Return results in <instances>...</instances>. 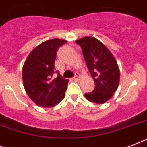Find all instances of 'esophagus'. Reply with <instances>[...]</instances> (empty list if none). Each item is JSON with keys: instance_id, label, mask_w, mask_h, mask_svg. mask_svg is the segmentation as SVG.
I'll use <instances>...</instances> for the list:
<instances>
[{"instance_id": "esophagus-1", "label": "esophagus", "mask_w": 147, "mask_h": 147, "mask_svg": "<svg viewBox=\"0 0 147 147\" xmlns=\"http://www.w3.org/2000/svg\"><path fill=\"white\" fill-rule=\"evenodd\" d=\"M79 78H80V75L78 73H76V76H74L73 78H72V79H73L74 81H78L79 80Z\"/></svg>"}]
</instances>
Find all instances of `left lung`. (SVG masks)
Segmentation results:
<instances>
[{
	"label": "left lung",
	"instance_id": "8db88e82",
	"mask_svg": "<svg viewBox=\"0 0 147 147\" xmlns=\"http://www.w3.org/2000/svg\"><path fill=\"white\" fill-rule=\"evenodd\" d=\"M76 42L82 50L83 56L95 83L94 90L85 94L92 102L104 104L111 99L118 87L120 71L110 50L95 38L86 36Z\"/></svg>",
	"mask_w": 147,
	"mask_h": 147
}]
</instances>
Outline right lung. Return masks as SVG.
I'll list each match as a JSON object with an SVG mask.
<instances>
[{"mask_svg":"<svg viewBox=\"0 0 147 147\" xmlns=\"http://www.w3.org/2000/svg\"><path fill=\"white\" fill-rule=\"evenodd\" d=\"M66 42L59 39L45 41L32 50L25 61L22 71L24 88L38 106L54 107L65 95L69 81L55 70L54 64L58 49Z\"/></svg>","mask_w":147,"mask_h":147,"instance_id":"obj_1","label":"right lung"}]
</instances>
